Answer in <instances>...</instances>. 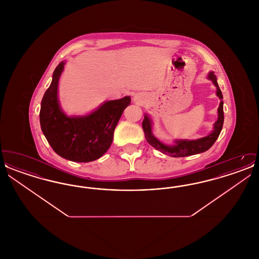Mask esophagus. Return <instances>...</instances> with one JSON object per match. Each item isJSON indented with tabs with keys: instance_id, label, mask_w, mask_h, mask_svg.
<instances>
[{
	"instance_id": "34e87169",
	"label": "esophagus",
	"mask_w": 259,
	"mask_h": 259,
	"mask_svg": "<svg viewBox=\"0 0 259 259\" xmlns=\"http://www.w3.org/2000/svg\"><path fill=\"white\" fill-rule=\"evenodd\" d=\"M134 101L137 104H143L145 102V95L142 93H137L134 95Z\"/></svg>"
}]
</instances>
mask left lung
<instances>
[{"label":"left lung","mask_w":259,"mask_h":259,"mask_svg":"<svg viewBox=\"0 0 259 259\" xmlns=\"http://www.w3.org/2000/svg\"><path fill=\"white\" fill-rule=\"evenodd\" d=\"M208 79H209L212 84L217 88V96L221 100L219 109H218V120L213 123L212 131L209 135L205 136L203 138L196 139V140H175L172 145H166L159 141L152 133V124L153 121L148 116V114L145 113V118L143 121V129L145 132V137L147 139L148 144L156 148L157 150L161 151L162 153L172 156V157H185L190 156L198 153L205 152L208 150L218 140L219 136L221 134L224 120V114H223V96H222V90L218 84L217 76L213 74V72H209L208 74Z\"/></svg>","instance_id":"left-lung-1"}]
</instances>
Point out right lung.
Listing matches in <instances>:
<instances>
[{"label":"right lung","mask_w":259,"mask_h":259,"mask_svg":"<svg viewBox=\"0 0 259 259\" xmlns=\"http://www.w3.org/2000/svg\"><path fill=\"white\" fill-rule=\"evenodd\" d=\"M65 64L62 61L54 70L52 81L41 100L40 128L50 147L63 158L74 162L96 160L111 147L113 131L131 98L106 101L85 115H68L58 99Z\"/></svg>","instance_id":"add662e5"}]
</instances>
